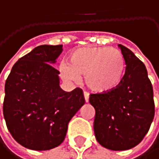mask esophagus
Returning a JSON list of instances; mask_svg holds the SVG:
<instances>
[{"label": "esophagus", "instance_id": "obj_1", "mask_svg": "<svg viewBox=\"0 0 159 159\" xmlns=\"http://www.w3.org/2000/svg\"><path fill=\"white\" fill-rule=\"evenodd\" d=\"M84 97H85V101L86 102H89V94L88 92H84Z\"/></svg>", "mask_w": 159, "mask_h": 159}]
</instances>
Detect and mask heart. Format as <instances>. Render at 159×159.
Returning a JSON list of instances; mask_svg holds the SVG:
<instances>
[{
  "mask_svg": "<svg viewBox=\"0 0 159 159\" xmlns=\"http://www.w3.org/2000/svg\"><path fill=\"white\" fill-rule=\"evenodd\" d=\"M61 76L77 82L85 75V82L95 92H108L116 89L125 74V59L122 53L109 47H82L70 56V64L61 63Z\"/></svg>",
  "mask_w": 159,
  "mask_h": 159,
  "instance_id": "heart-1",
  "label": "heart"
}]
</instances>
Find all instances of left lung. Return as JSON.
Wrapping results in <instances>:
<instances>
[{
	"mask_svg": "<svg viewBox=\"0 0 159 159\" xmlns=\"http://www.w3.org/2000/svg\"><path fill=\"white\" fill-rule=\"evenodd\" d=\"M118 46L126 63L120 85L114 90L89 96L96 111L95 137L102 146L114 151L139 144L155 116L153 87L145 65L129 48Z\"/></svg>",
	"mask_w": 159,
	"mask_h": 159,
	"instance_id": "left-lung-1",
	"label": "left lung"
}]
</instances>
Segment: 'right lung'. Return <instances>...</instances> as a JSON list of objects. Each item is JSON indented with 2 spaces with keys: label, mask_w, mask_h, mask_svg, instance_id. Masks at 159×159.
Returning <instances> with one entry per match:
<instances>
[{
  "label": "right lung",
  "mask_w": 159,
  "mask_h": 159,
  "mask_svg": "<svg viewBox=\"0 0 159 159\" xmlns=\"http://www.w3.org/2000/svg\"><path fill=\"white\" fill-rule=\"evenodd\" d=\"M61 52L62 44L37 46L15 63L6 79L3 117L13 138L26 148L58 146L85 104L81 89L66 92L59 87V71L51 64Z\"/></svg>",
  "instance_id": "right-lung-1"
}]
</instances>
